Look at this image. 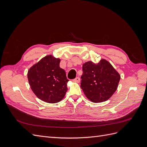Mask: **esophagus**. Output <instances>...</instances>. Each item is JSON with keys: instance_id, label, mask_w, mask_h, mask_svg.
I'll use <instances>...</instances> for the list:
<instances>
[{"instance_id": "34e87169", "label": "esophagus", "mask_w": 147, "mask_h": 147, "mask_svg": "<svg viewBox=\"0 0 147 147\" xmlns=\"http://www.w3.org/2000/svg\"><path fill=\"white\" fill-rule=\"evenodd\" d=\"M80 81V78L78 77H76L75 79H74V82H77V83H79Z\"/></svg>"}]
</instances>
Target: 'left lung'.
Masks as SVG:
<instances>
[{"label": "left lung", "instance_id": "obj_1", "mask_svg": "<svg viewBox=\"0 0 147 147\" xmlns=\"http://www.w3.org/2000/svg\"><path fill=\"white\" fill-rule=\"evenodd\" d=\"M81 88L87 98L97 103L108 100L117 90L120 80L117 71L107 61L101 59L83 65Z\"/></svg>", "mask_w": 147, "mask_h": 147}]
</instances>
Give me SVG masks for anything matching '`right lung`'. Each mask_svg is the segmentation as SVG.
<instances>
[{"label":"right lung","mask_w":147,"mask_h":147,"mask_svg":"<svg viewBox=\"0 0 147 147\" xmlns=\"http://www.w3.org/2000/svg\"><path fill=\"white\" fill-rule=\"evenodd\" d=\"M59 63V59L48 55L28 71V78L31 90L38 98L48 103L61 101L67 91L69 80Z\"/></svg>","instance_id":"1"}]
</instances>
